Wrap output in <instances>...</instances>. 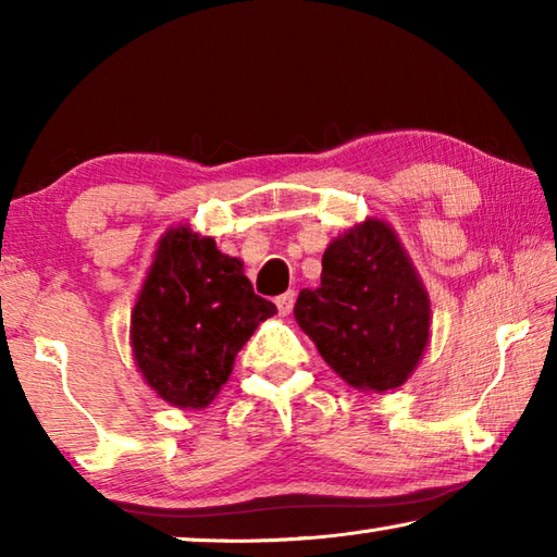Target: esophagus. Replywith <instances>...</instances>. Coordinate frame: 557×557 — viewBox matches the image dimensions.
I'll return each instance as SVG.
<instances>
[{
    "label": "esophagus",
    "instance_id": "esophagus-1",
    "mask_svg": "<svg viewBox=\"0 0 557 557\" xmlns=\"http://www.w3.org/2000/svg\"><path fill=\"white\" fill-rule=\"evenodd\" d=\"M275 305H277V309H280V314L287 317V314L292 312V307H295V289H287L285 295H280V297L275 299Z\"/></svg>",
    "mask_w": 557,
    "mask_h": 557
}]
</instances>
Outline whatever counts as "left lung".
I'll return each mask as SVG.
<instances>
[{"mask_svg": "<svg viewBox=\"0 0 557 557\" xmlns=\"http://www.w3.org/2000/svg\"><path fill=\"white\" fill-rule=\"evenodd\" d=\"M295 319L342 379L391 391L418 366L430 338V299L383 221H363L329 245L322 285L301 289Z\"/></svg>", "mask_w": 557, "mask_h": 557, "instance_id": "1", "label": "left lung"}]
</instances>
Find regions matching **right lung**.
I'll use <instances>...</instances> for the list:
<instances>
[{
    "label": "right lung",
    "instance_id": "1",
    "mask_svg": "<svg viewBox=\"0 0 557 557\" xmlns=\"http://www.w3.org/2000/svg\"><path fill=\"white\" fill-rule=\"evenodd\" d=\"M272 301L252 292L243 262L188 228L169 231L132 309V354L149 388L176 408H206Z\"/></svg>",
    "mask_w": 557,
    "mask_h": 557
}]
</instances>
